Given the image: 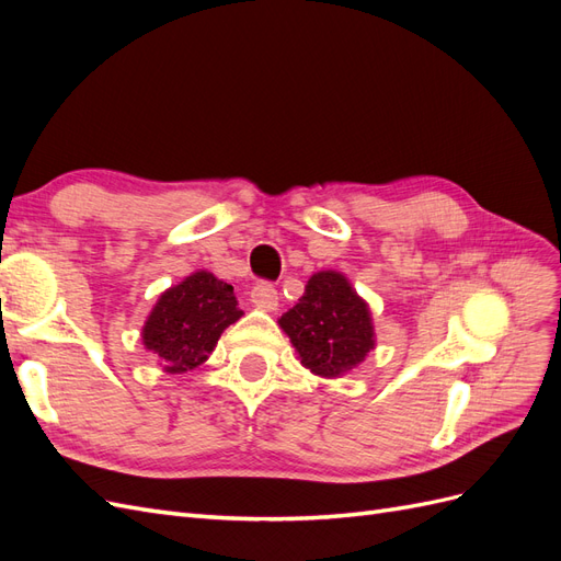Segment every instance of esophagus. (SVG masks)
<instances>
[{
	"label": "esophagus",
	"instance_id": "esophagus-1",
	"mask_svg": "<svg viewBox=\"0 0 561 561\" xmlns=\"http://www.w3.org/2000/svg\"><path fill=\"white\" fill-rule=\"evenodd\" d=\"M250 301L262 311H276L278 307V290L271 283H257L252 287Z\"/></svg>",
	"mask_w": 561,
	"mask_h": 561
}]
</instances>
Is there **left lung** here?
Returning a JSON list of instances; mask_svg holds the SVG:
<instances>
[{"instance_id": "left-lung-1", "label": "left lung", "mask_w": 561, "mask_h": 561, "mask_svg": "<svg viewBox=\"0 0 561 561\" xmlns=\"http://www.w3.org/2000/svg\"><path fill=\"white\" fill-rule=\"evenodd\" d=\"M299 363L316 377L336 379L358 367L377 346L369 304L342 271H318L295 307L278 318Z\"/></svg>"}]
</instances>
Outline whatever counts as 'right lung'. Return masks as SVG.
<instances>
[{
  "instance_id": "add662e5",
  "label": "right lung",
  "mask_w": 561,
  "mask_h": 561,
  "mask_svg": "<svg viewBox=\"0 0 561 561\" xmlns=\"http://www.w3.org/2000/svg\"><path fill=\"white\" fill-rule=\"evenodd\" d=\"M241 316L233 287L198 268L159 295L142 325V346L168 375H184L210 358L219 336Z\"/></svg>"
}]
</instances>
